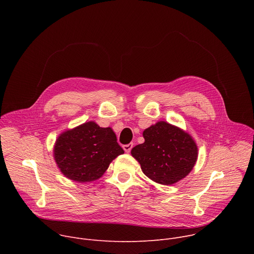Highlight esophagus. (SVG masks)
Here are the masks:
<instances>
[{
    "label": "esophagus",
    "mask_w": 254,
    "mask_h": 254,
    "mask_svg": "<svg viewBox=\"0 0 254 254\" xmlns=\"http://www.w3.org/2000/svg\"><path fill=\"white\" fill-rule=\"evenodd\" d=\"M132 147H133L132 143H127V144H125V146H123V148H124V150H125L126 153H129V152L131 151Z\"/></svg>",
    "instance_id": "obj_1"
}]
</instances>
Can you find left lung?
<instances>
[{
    "mask_svg": "<svg viewBox=\"0 0 254 254\" xmlns=\"http://www.w3.org/2000/svg\"><path fill=\"white\" fill-rule=\"evenodd\" d=\"M144 142L131 149L141 171L162 185H173L185 178L198 158L193 137L166 122H158L142 132Z\"/></svg>",
    "mask_w": 254,
    "mask_h": 254,
    "instance_id": "1",
    "label": "left lung"
}]
</instances>
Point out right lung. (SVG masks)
<instances>
[{
    "label": "right lung",
    "instance_id": "right-lung-1",
    "mask_svg": "<svg viewBox=\"0 0 254 254\" xmlns=\"http://www.w3.org/2000/svg\"><path fill=\"white\" fill-rule=\"evenodd\" d=\"M124 150L111 127L94 122L63 131L56 139L53 155L57 167L68 179L78 183L99 179Z\"/></svg>",
    "mask_w": 254,
    "mask_h": 254
}]
</instances>
